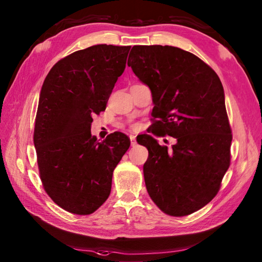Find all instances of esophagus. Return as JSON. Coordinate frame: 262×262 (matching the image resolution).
<instances>
[{"instance_id":"esophagus-1","label":"esophagus","mask_w":262,"mask_h":262,"mask_svg":"<svg viewBox=\"0 0 262 262\" xmlns=\"http://www.w3.org/2000/svg\"><path fill=\"white\" fill-rule=\"evenodd\" d=\"M129 138H130V144H132V146H135V145H136V137H135L134 135H130V136H129Z\"/></svg>"}]
</instances>
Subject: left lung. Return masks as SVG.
Listing matches in <instances>:
<instances>
[{
  "label": "left lung",
  "instance_id": "obj_1",
  "mask_svg": "<svg viewBox=\"0 0 262 262\" xmlns=\"http://www.w3.org/2000/svg\"><path fill=\"white\" fill-rule=\"evenodd\" d=\"M127 65L152 93L154 135L177 143L168 151L148 134L143 166L149 197L171 216H186L219 192L230 166L231 127L224 89L214 70L196 55L173 46H134Z\"/></svg>",
  "mask_w": 262,
  "mask_h": 262
}]
</instances>
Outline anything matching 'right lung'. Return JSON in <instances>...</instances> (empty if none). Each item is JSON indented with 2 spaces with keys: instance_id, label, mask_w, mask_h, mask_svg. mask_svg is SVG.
Listing matches in <instances>:
<instances>
[{
  "instance_id": "obj_1",
  "label": "right lung",
  "mask_w": 262,
  "mask_h": 262,
  "mask_svg": "<svg viewBox=\"0 0 262 262\" xmlns=\"http://www.w3.org/2000/svg\"><path fill=\"white\" fill-rule=\"evenodd\" d=\"M130 46L94 45L58 60L39 96L33 144L48 196L77 215L96 211L110 194L113 172L129 148L115 132L99 142L92 117L107 105Z\"/></svg>"
}]
</instances>
